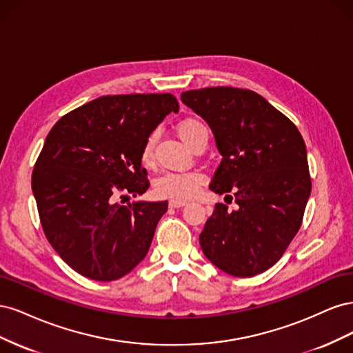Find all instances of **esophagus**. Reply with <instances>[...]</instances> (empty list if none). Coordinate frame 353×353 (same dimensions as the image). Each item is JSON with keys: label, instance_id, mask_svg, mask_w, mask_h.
<instances>
[{"label": "esophagus", "instance_id": "obj_1", "mask_svg": "<svg viewBox=\"0 0 353 353\" xmlns=\"http://www.w3.org/2000/svg\"><path fill=\"white\" fill-rule=\"evenodd\" d=\"M185 205H187L185 200H170L169 201L170 208H181V206H185Z\"/></svg>", "mask_w": 353, "mask_h": 353}]
</instances>
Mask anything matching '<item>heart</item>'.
<instances>
[{"instance_id":"obj_1","label":"heart","mask_w":353,"mask_h":353,"mask_svg":"<svg viewBox=\"0 0 353 353\" xmlns=\"http://www.w3.org/2000/svg\"><path fill=\"white\" fill-rule=\"evenodd\" d=\"M178 134L183 141L193 148L196 144L208 143V128L196 117H187L178 125ZM156 134H150L141 148V162L144 166L153 165V145ZM205 184V175L199 170H187V172H165L154 181V190L157 196L172 200H188L197 194L200 187Z\"/></svg>"}]
</instances>
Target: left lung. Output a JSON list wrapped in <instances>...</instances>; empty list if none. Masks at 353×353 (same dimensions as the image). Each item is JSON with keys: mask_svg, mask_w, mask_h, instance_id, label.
<instances>
[{"mask_svg": "<svg viewBox=\"0 0 353 353\" xmlns=\"http://www.w3.org/2000/svg\"><path fill=\"white\" fill-rule=\"evenodd\" d=\"M215 135L221 165L216 203L199 241L206 258L234 276H253L280 261L302 225L311 194L306 145L296 125L250 90L210 87L181 94Z\"/></svg>", "mask_w": 353, "mask_h": 353, "instance_id": "1", "label": "left lung"}]
</instances>
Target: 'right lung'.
<instances>
[{
  "label": "right lung",
  "mask_w": 353,
  "mask_h": 353,
  "mask_svg": "<svg viewBox=\"0 0 353 353\" xmlns=\"http://www.w3.org/2000/svg\"><path fill=\"white\" fill-rule=\"evenodd\" d=\"M175 95H104L51 128L32 172V191L50 244L73 271L95 281L122 279L150 249L168 201L121 205L150 187L141 168L145 138Z\"/></svg>",
  "instance_id": "obj_1"
}]
</instances>
